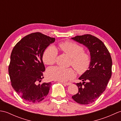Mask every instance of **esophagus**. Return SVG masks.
Segmentation results:
<instances>
[{
  "mask_svg": "<svg viewBox=\"0 0 121 121\" xmlns=\"http://www.w3.org/2000/svg\"><path fill=\"white\" fill-rule=\"evenodd\" d=\"M63 84H64L65 85H70L71 84V83H70V82H68V83H65V82H61Z\"/></svg>",
  "mask_w": 121,
  "mask_h": 121,
  "instance_id": "1",
  "label": "esophagus"
}]
</instances>
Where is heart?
<instances>
[{"label": "heart", "instance_id": "b5f03b06", "mask_svg": "<svg viewBox=\"0 0 121 121\" xmlns=\"http://www.w3.org/2000/svg\"><path fill=\"white\" fill-rule=\"evenodd\" d=\"M60 50L71 58L70 65L75 69L79 74H83L88 71L91 62V56L88 52L84 51L81 45L70 41H65L59 44ZM58 52L51 46L46 48L43 54V60L47 65L55 63L57 58ZM47 75L50 79L66 82L70 80L75 76L74 69L62 68L58 66L49 68Z\"/></svg>", "mask_w": 121, "mask_h": 121}]
</instances>
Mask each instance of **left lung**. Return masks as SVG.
I'll return each instance as SVG.
<instances>
[{
  "instance_id": "1",
  "label": "left lung",
  "mask_w": 121,
  "mask_h": 121,
  "mask_svg": "<svg viewBox=\"0 0 121 121\" xmlns=\"http://www.w3.org/2000/svg\"><path fill=\"white\" fill-rule=\"evenodd\" d=\"M72 38L86 46L91 56L89 69L79 78L83 83L76 84L78 91L72 98L78 104H90L106 89L112 75L111 56L104 43L94 36L85 34Z\"/></svg>"
}]
</instances>
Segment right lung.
I'll use <instances>...</instances> for the list:
<instances>
[{
	"label": "right lung",
	"mask_w": 121,
	"mask_h": 121,
	"mask_svg": "<svg viewBox=\"0 0 121 121\" xmlns=\"http://www.w3.org/2000/svg\"><path fill=\"white\" fill-rule=\"evenodd\" d=\"M55 41L40 32L25 36L13 48L8 72L11 85L22 99L31 103L42 101L49 91L50 82L37 84L45 70L43 54Z\"/></svg>",
	"instance_id": "right-lung-1"
}]
</instances>
